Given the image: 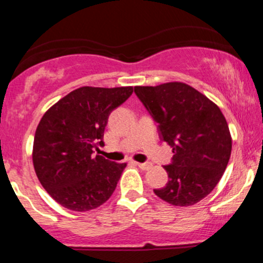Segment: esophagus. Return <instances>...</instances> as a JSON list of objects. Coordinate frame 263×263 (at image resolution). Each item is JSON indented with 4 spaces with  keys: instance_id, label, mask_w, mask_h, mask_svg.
<instances>
[{
    "instance_id": "esophagus-1",
    "label": "esophagus",
    "mask_w": 263,
    "mask_h": 263,
    "mask_svg": "<svg viewBox=\"0 0 263 263\" xmlns=\"http://www.w3.org/2000/svg\"><path fill=\"white\" fill-rule=\"evenodd\" d=\"M136 164L138 165V168H141V170H143V171H147V170H149L151 167H152V163H136Z\"/></svg>"
}]
</instances>
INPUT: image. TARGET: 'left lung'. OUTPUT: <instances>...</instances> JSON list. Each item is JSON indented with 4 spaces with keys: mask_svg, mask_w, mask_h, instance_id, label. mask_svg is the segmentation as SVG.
Here are the masks:
<instances>
[{
    "mask_svg": "<svg viewBox=\"0 0 263 263\" xmlns=\"http://www.w3.org/2000/svg\"><path fill=\"white\" fill-rule=\"evenodd\" d=\"M135 92L159 123V137L173 148L164 165L168 183L155 194L176 206H190L213 192L231 155L232 140L221 110L180 81L135 86Z\"/></svg>",
    "mask_w": 263,
    "mask_h": 263,
    "instance_id": "left-lung-1",
    "label": "left lung"
}]
</instances>
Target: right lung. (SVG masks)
Instances as JSON below:
<instances>
[{
  "instance_id": "right-lung-1",
  "label": "right lung",
  "mask_w": 263,
  "mask_h": 263,
  "mask_svg": "<svg viewBox=\"0 0 263 263\" xmlns=\"http://www.w3.org/2000/svg\"><path fill=\"white\" fill-rule=\"evenodd\" d=\"M132 92V86H81L41 119L33 142V165L43 188L62 206L89 211L112 195L126 163L93 156V148L104 144L108 115Z\"/></svg>"
}]
</instances>
